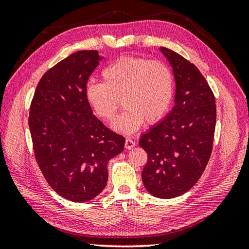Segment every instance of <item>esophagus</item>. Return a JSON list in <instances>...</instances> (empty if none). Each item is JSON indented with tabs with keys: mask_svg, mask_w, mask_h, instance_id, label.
<instances>
[{
	"mask_svg": "<svg viewBox=\"0 0 249 249\" xmlns=\"http://www.w3.org/2000/svg\"><path fill=\"white\" fill-rule=\"evenodd\" d=\"M135 145H136V142L133 139L126 138V140H125V147H126V149L130 150V149H133Z\"/></svg>",
	"mask_w": 249,
	"mask_h": 249,
	"instance_id": "obj_1",
	"label": "esophagus"
}]
</instances>
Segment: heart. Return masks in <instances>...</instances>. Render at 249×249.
<instances>
[{"mask_svg": "<svg viewBox=\"0 0 249 249\" xmlns=\"http://www.w3.org/2000/svg\"><path fill=\"white\" fill-rule=\"evenodd\" d=\"M104 82H89L86 97L98 118L112 122L123 100L125 111L113 128L130 135L143 122L155 124L168 112L174 94V78L165 62L122 56L105 68Z\"/></svg>", "mask_w": 249, "mask_h": 249, "instance_id": "b5f03b06", "label": "heart"}]
</instances>
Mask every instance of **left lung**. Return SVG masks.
Segmentation results:
<instances>
[{"label":"left lung","mask_w":249,"mask_h":249,"mask_svg":"<svg viewBox=\"0 0 249 249\" xmlns=\"http://www.w3.org/2000/svg\"><path fill=\"white\" fill-rule=\"evenodd\" d=\"M176 79L174 107L141 136L147 154L144 187L162 199L185 194L202 176L212 154L216 125L214 94L202 73L177 52L160 47Z\"/></svg>","instance_id":"left-lung-1"}]
</instances>
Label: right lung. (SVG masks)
Returning a JSON list of instances; mask_svg holds the SVG:
<instances>
[{
    "label": "right lung",
    "mask_w": 249,
    "mask_h": 249,
    "mask_svg": "<svg viewBox=\"0 0 249 249\" xmlns=\"http://www.w3.org/2000/svg\"><path fill=\"white\" fill-rule=\"evenodd\" d=\"M102 59L96 50H81L57 63L41 77L30 107L40 171L55 193L73 202L103 192L108 161L124 150V137L106 127L86 97L89 77Z\"/></svg>",
    "instance_id": "1"
}]
</instances>
